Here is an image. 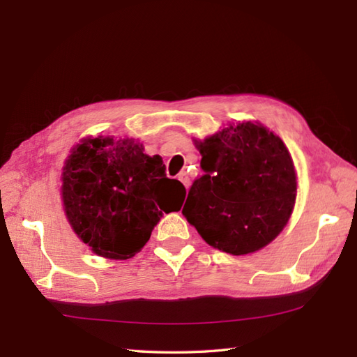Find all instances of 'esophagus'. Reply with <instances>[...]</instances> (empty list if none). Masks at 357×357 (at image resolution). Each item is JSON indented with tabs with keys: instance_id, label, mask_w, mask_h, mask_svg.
Returning a JSON list of instances; mask_svg holds the SVG:
<instances>
[{
	"instance_id": "esophagus-1",
	"label": "esophagus",
	"mask_w": 357,
	"mask_h": 357,
	"mask_svg": "<svg viewBox=\"0 0 357 357\" xmlns=\"http://www.w3.org/2000/svg\"><path fill=\"white\" fill-rule=\"evenodd\" d=\"M178 179H179L181 183H183L185 187L190 185V178H188V174H187L185 172H181V173L178 174Z\"/></svg>"
}]
</instances>
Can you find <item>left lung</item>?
Instances as JSON below:
<instances>
[{"label":"left lung","mask_w":357,"mask_h":357,"mask_svg":"<svg viewBox=\"0 0 357 357\" xmlns=\"http://www.w3.org/2000/svg\"><path fill=\"white\" fill-rule=\"evenodd\" d=\"M206 172L183 215L208 245L234 256L268 245L290 219L298 174L284 141L257 121L193 139Z\"/></svg>","instance_id":"8db88e82"}]
</instances>
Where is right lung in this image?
<instances>
[{
  "mask_svg": "<svg viewBox=\"0 0 357 357\" xmlns=\"http://www.w3.org/2000/svg\"><path fill=\"white\" fill-rule=\"evenodd\" d=\"M61 199L75 234L98 256L130 259L164 213L179 211L185 187L169 179L159 155L133 138H82L67 156Z\"/></svg>",
  "mask_w": 357,
  "mask_h": 357,
  "instance_id": "add662e5",
  "label": "right lung"
}]
</instances>
